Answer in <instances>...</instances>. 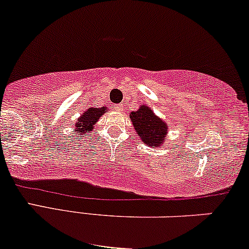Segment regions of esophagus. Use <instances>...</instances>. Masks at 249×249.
Listing matches in <instances>:
<instances>
[{"instance_id":"1","label":"esophagus","mask_w":249,"mask_h":249,"mask_svg":"<svg viewBox=\"0 0 249 249\" xmlns=\"http://www.w3.org/2000/svg\"><path fill=\"white\" fill-rule=\"evenodd\" d=\"M114 108L117 109L118 112H121V111H122V105H121V104H115V105H114Z\"/></svg>"}]
</instances>
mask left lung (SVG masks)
I'll use <instances>...</instances> for the list:
<instances>
[{"instance_id":"left-lung-1","label":"left lung","mask_w":249,"mask_h":249,"mask_svg":"<svg viewBox=\"0 0 249 249\" xmlns=\"http://www.w3.org/2000/svg\"><path fill=\"white\" fill-rule=\"evenodd\" d=\"M132 125L141 141L147 146L159 147L166 142L168 124L154 114L151 107L142 105L129 114Z\"/></svg>"}]
</instances>
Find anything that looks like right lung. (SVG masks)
Wrapping results in <instances>:
<instances>
[{
	"label": "right lung",
	"mask_w": 249,
	"mask_h": 249,
	"mask_svg": "<svg viewBox=\"0 0 249 249\" xmlns=\"http://www.w3.org/2000/svg\"><path fill=\"white\" fill-rule=\"evenodd\" d=\"M105 113V107H90L82 113L80 115V118H77V120L74 124V135H77L81 137H85L87 132H90L95 127L96 122L101 119V115Z\"/></svg>",
	"instance_id": "obj_1"
}]
</instances>
